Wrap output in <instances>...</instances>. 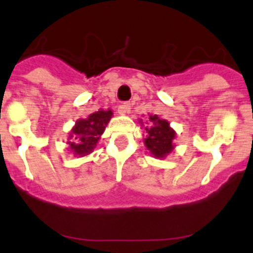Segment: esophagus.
Listing matches in <instances>:
<instances>
[{
    "mask_svg": "<svg viewBox=\"0 0 253 253\" xmlns=\"http://www.w3.org/2000/svg\"><path fill=\"white\" fill-rule=\"evenodd\" d=\"M130 109H131V104H130V102H124L123 104H121L118 108V113L119 114H127L130 112Z\"/></svg>",
    "mask_w": 253,
    "mask_h": 253,
    "instance_id": "34e87169",
    "label": "esophagus"
}]
</instances>
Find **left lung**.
Instances as JSON below:
<instances>
[{
    "mask_svg": "<svg viewBox=\"0 0 253 253\" xmlns=\"http://www.w3.org/2000/svg\"><path fill=\"white\" fill-rule=\"evenodd\" d=\"M141 126H144L142 121L140 119ZM149 124L145 126L146 130V137L144 139V144L150 154L156 159H165L169 154H171L174 149L173 140L176 139V131L169 126V123L165 119H161L156 114H150Z\"/></svg>",
    "mask_w": 253,
    "mask_h": 253,
    "instance_id": "1",
    "label": "left lung"
}]
</instances>
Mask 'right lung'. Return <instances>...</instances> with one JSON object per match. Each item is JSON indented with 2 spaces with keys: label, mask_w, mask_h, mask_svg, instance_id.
<instances>
[{
  "label": "right lung",
  "mask_w": 253,
  "mask_h": 253,
  "mask_svg": "<svg viewBox=\"0 0 253 253\" xmlns=\"http://www.w3.org/2000/svg\"><path fill=\"white\" fill-rule=\"evenodd\" d=\"M113 112L112 109H99L89 114L87 118L79 119L70 130L69 150L75 156L84 157L93 152L96 149L101 135L106 130L107 124L111 121Z\"/></svg>",
  "instance_id": "1"
}]
</instances>
